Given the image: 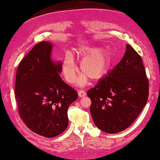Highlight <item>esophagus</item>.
<instances>
[{"mask_svg":"<svg viewBox=\"0 0 160 160\" xmlns=\"http://www.w3.org/2000/svg\"><path fill=\"white\" fill-rule=\"evenodd\" d=\"M78 94H79V97H85L86 95V92H85L84 90H81L79 91V92H78Z\"/></svg>","mask_w":160,"mask_h":160,"instance_id":"obj_1","label":"esophagus"}]
</instances>
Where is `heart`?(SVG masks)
Returning a JSON list of instances; mask_svg holds the SVG:
<instances>
[{
	"label": "heart",
	"instance_id": "obj_1",
	"mask_svg": "<svg viewBox=\"0 0 160 160\" xmlns=\"http://www.w3.org/2000/svg\"><path fill=\"white\" fill-rule=\"evenodd\" d=\"M77 53L83 57L81 63V71L91 79L96 80L102 78L111 65L110 53L108 51L102 50L100 48H81ZM62 71L68 83H72L75 81L77 67L72 54H66L62 65ZM86 75L81 76L78 81L81 86L86 83Z\"/></svg>",
	"mask_w": 160,
	"mask_h": 160
}]
</instances>
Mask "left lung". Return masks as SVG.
I'll list each match as a JSON object with an SVG mask.
<instances>
[{"label": "left lung", "instance_id": "1", "mask_svg": "<svg viewBox=\"0 0 160 160\" xmlns=\"http://www.w3.org/2000/svg\"><path fill=\"white\" fill-rule=\"evenodd\" d=\"M149 83L140 55L126 45L119 63L88 91L90 108L97 128L110 134L132 124L147 103Z\"/></svg>", "mask_w": 160, "mask_h": 160}]
</instances>
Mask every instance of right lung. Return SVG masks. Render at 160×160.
Segmentation results:
<instances>
[{
  "mask_svg": "<svg viewBox=\"0 0 160 160\" xmlns=\"http://www.w3.org/2000/svg\"><path fill=\"white\" fill-rule=\"evenodd\" d=\"M52 48L48 41L35 45L19 63L15 83L19 116L32 132L49 138L66 130L68 107L78 97L58 74L62 64L52 61Z\"/></svg>",
  "mask_w": 160,
  "mask_h": 160,
  "instance_id": "add662e5",
  "label": "right lung"
}]
</instances>
